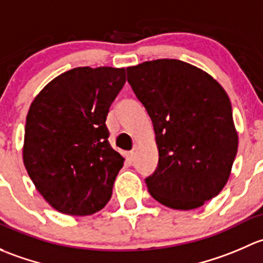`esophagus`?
<instances>
[{
	"label": "esophagus",
	"instance_id": "34e87169",
	"mask_svg": "<svg viewBox=\"0 0 263 263\" xmlns=\"http://www.w3.org/2000/svg\"><path fill=\"white\" fill-rule=\"evenodd\" d=\"M125 156H126V159H128L129 162H133V159H134V152H128Z\"/></svg>",
	"mask_w": 263,
	"mask_h": 263
}]
</instances>
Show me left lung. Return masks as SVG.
I'll return each instance as SVG.
<instances>
[{
    "label": "left lung",
    "mask_w": 263,
    "mask_h": 263,
    "mask_svg": "<svg viewBox=\"0 0 263 263\" xmlns=\"http://www.w3.org/2000/svg\"><path fill=\"white\" fill-rule=\"evenodd\" d=\"M128 82L153 123L158 166L145 178L164 206L191 210L219 194L237 156L238 134L224 88L177 59L126 68Z\"/></svg>",
    "instance_id": "8db88e82"
}]
</instances>
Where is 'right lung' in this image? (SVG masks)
Masks as SVG:
<instances>
[{"label":"right lung","mask_w":263,"mask_h":263,"mask_svg":"<svg viewBox=\"0 0 263 263\" xmlns=\"http://www.w3.org/2000/svg\"><path fill=\"white\" fill-rule=\"evenodd\" d=\"M125 81L124 68L77 67L54 78L32 101L24 164L59 213L91 215L111 197L124 158L110 145L105 121Z\"/></svg>","instance_id":"1"}]
</instances>
